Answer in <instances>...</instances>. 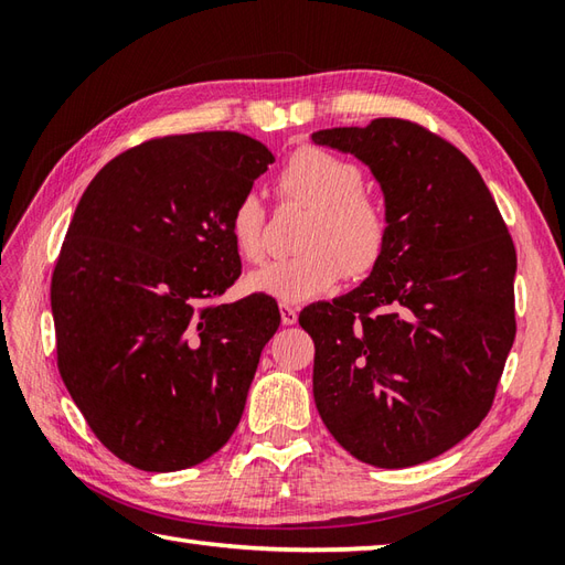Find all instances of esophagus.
I'll list each match as a JSON object with an SVG mask.
<instances>
[{
	"instance_id": "esophagus-1",
	"label": "esophagus",
	"mask_w": 565,
	"mask_h": 565,
	"mask_svg": "<svg viewBox=\"0 0 565 565\" xmlns=\"http://www.w3.org/2000/svg\"><path fill=\"white\" fill-rule=\"evenodd\" d=\"M279 313H281V322H284V326H296V320H298V310H296L294 306H289V303H281V306H279Z\"/></svg>"
}]
</instances>
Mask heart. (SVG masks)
Instances as JSON below:
<instances>
[{"label":"heart","instance_id":"b5f03b06","mask_svg":"<svg viewBox=\"0 0 565 565\" xmlns=\"http://www.w3.org/2000/svg\"><path fill=\"white\" fill-rule=\"evenodd\" d=\"M362 167L322 148H298L276 174L281 201L310 209L298 255L264 264L247 286L281 303H303L330 291L340 276L362 279L376 267L388 243V215L369 194ZM264 211L255 191L235 201L227 231L237 255L247 262L264 257Z\"/></svg>","mask_w":565,"mask_h":565}]
</instances>
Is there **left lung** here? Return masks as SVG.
Instances as JSON below:
<instances>
[{
	"label": "left lung",
	"mask_w": 565,
	"mask_h": 565,
	"mask_svg": "<svg viewBox=\"0 0 565 565\" xmlns=\"http://www.w3.org/2000/svg\"><path fill=\"white\" fill-rule=\"evenodd\" d=\"M310 138L362 160L388 215L369 279L298 318L316 342L318 413L354 459L417 466L493 405L518 330L512 237L471 160L423 126L376 118Z\"/></svg>",
	"instance_id": "1"
}]
</instances>
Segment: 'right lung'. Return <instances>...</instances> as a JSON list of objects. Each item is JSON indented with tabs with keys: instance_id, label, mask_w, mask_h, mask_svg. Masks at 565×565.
I'll return each mask as SVG.
<instances>
[{
	"instance_id": "1",
	"label": "right lung",
	"mask_w": 565,
	"mask_h": 565,
	"mask_svg": "<svg viewBox=\"0 0 565 565\" xmlns=\"http://www.w3.org/2000/svg\"><path fill=\"white\" fill-rule=\"evenodd\" d=\"M271 162L231 130L154 138L104 164L72 215L51 284L57 369L140 471L206 461L243 417L279 306L209 301L239 276L227 218Z\"/></svg>"
}]
</instances>
